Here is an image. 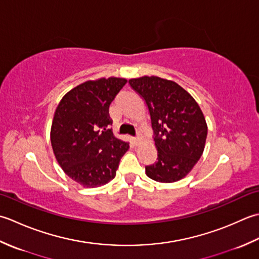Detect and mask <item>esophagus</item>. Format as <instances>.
Returning a JSON list of instances; mask_svg holds the SVG:
<instances>
[{
    "instance_id": "34e87169",
    "label": "esophagus",
    "mask_w": 259,
    "mask_h": 259,
    "mask_svg": "<svg viewBox=\"0 0 259 259\" xmlns=\"http://www.w3.org/2000/svg\"><path fill=\"white\" fill-rule=\"evenodd\" d=\"M133 142H134L135 145H139L141 143V139H140V137H134Z\"/></svg>"
}]
</instances>
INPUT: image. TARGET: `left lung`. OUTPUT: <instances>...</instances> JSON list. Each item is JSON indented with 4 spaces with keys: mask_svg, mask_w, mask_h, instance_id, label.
Wrapping results in <instances>:
<instances>
[{
    "mask_svg": "<svg viewBox=\"0 0 259 259\" xmlns=\"http://www.w3.org/2000/svg\"><path fill=\"white\" fill-rule=\"evenodd\" d=\"M149 108L156 162L145 173L157 182L172 183L187 177L201 157L208 126L201 108L186 89L172 80L143 76L128 80Z\"/></svg>",
    "mask_w": 259,
    "mask_h": 259,
    "instance_id": "left-lung-1",
    "label": "left lung"
}]
</instances>
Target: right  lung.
<instances>
[{
	"mask_svg": "<svg viewBox=\"0 0 259 259\" xmlns=\"http://www.w3.org/2000/svg\"><path fill=\"white\" fill-rule=\"evenodd\" d=\"M126 82L117 77L85 81L68 92L56 109L50 131L54 154L63 172L82 187L112 181L130 149L127 142L114 136L108 115Z\"/></svg>",
	"mask_w": 259,
	"mask_h": 259,
	"instance_id": "obj_1",
	"label": "right lung"
}]
</instances>
